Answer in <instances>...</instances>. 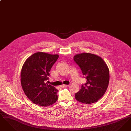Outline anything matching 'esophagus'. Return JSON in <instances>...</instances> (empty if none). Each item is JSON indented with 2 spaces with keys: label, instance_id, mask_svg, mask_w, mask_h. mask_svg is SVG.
I'll return each mask as SVG.
<instances>
[{
  "label": "esophagus",
  "instance_id": "34e87169",
  "mask_svg": "<svg viewBox=\"0 0 131 131\" xmlns=\"http://www.w3.org/2000/svg\"><path fill=\"white\" fill-rule=\"evenodd\" d=\"M69 85H66V84H62V85H61V86H60V87H66V86H69Z\"/></svg>",
  "mask_w": 131,
  "mask_h": 131
}]
</instances>
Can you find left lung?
Segmentation results:
<instances>
[{
	"instance_id": "obj_1",
	"label": "left lung",
	"mask_w": 131,
	"mask_h": 131,
	"mask_svg": "<svg viewBox=\"0 0 131 131\" xmlns=\"http://www.w3.org/2000/svg\"><path fill=\"white\" fill-rule=\"evenodd\" d=\"M74 60L87 80L75 94V99L86 104L97 102L105 93L109 83L110 73L106 64L100 56L87 52L75 54Z\"/></svg>"
}]
</instances>
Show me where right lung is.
<instances>
[{
    "label": "right lung",
    "instance_id": "obj_1",
    "mask_svg": "<svg viewBox=\"0 0 131 131\" xmlns=\"http://www.w3.org/2000/svg\"><path fill=\"white\" fill-rule=\"evenodd\" d=\"M58 57V54L37 52L29 56L23 64L20 74L21 87L27 98L37 105L46 107L58 99V90L46 82Z\"/></svg>",
    "mask_w": 131,
    "mask_h": 131
}]
</instances>
